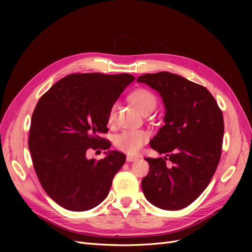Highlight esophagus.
I'll use <instances>...</instances> for the list:
<instances>
[{"label": "esophagus", "mask_w": 252, "mask_h": 252, "mask_svg": "<svg viewBox=\"0 0 252 252\" xmlns=\"http://www.w3.org/2000/svg\"><path fill=\"white\" fill-rule=\"evenodd\" d=\"M139 159V158L137 156H126V161L128 162H134V161H137Z\"/></svg>", "instance_id": "obj_1"}]
</instances>
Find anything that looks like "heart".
<instances>
[{
	"instance_id": "b5f03b06",
	"label": "heart",
	"mask_w": 252,
	"mask_h": 252,
	"mask_svg": "<svg viewBox=\"0 0 252 252\" xmlns=\"http://www.w3.org/2000/svg\"><path fill=\"white\" fill-rule=\"evenodd\" d=\"M129 99L135 107L142 114H149L154 110L157 104V98L147 89H138L129 95ZM117 104L113 103L108 112V123H113L116 116ZM149 140L147 131L143 129H125L114 137L115 147L128 155H136Z\"/></svg>"
}]
</instances>
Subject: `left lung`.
I'll return each mask as SVG.
<instances>
[{"mask_svg":"<svg viewBox=\"0 0 252 252\" xmlns=\"http://www.w3.org/2000/svg\"><path fill=\"white\" fill-rule=\"evenodd\" d=\"M137 82L159 92L166 109L165 125L150 141V146L165 156L145 158L149 173L142 180L143 193L158 208H185L200 196L217 170L222 112L205 87L178 74L147 73Z\"/></svg>","mask_w":252,"mask_h":252,"instance_id":"8db88e82","label":"left lung"}]
</instances>
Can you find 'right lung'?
<instances>
[{
	"label": "right lung",
	"instance_id": "1",
	"mask_svg": "<svg viewBox=\"0 0 252 252\" xmlns=\"http://www.w3.org/2000/svg\"><path fill=\"white\" fill-rule=\"evenodd\" d=\"M128 73H73L61 78L39 98L32 116L29 148L37 179L46 193L65 209L85 211L107 197L126 155L109 151L88 159L90 149L111 147L108 112L126 87Z\"/></svg>",
	"mask_w": 252,
	"mask_h": 252
}]
</instances>
